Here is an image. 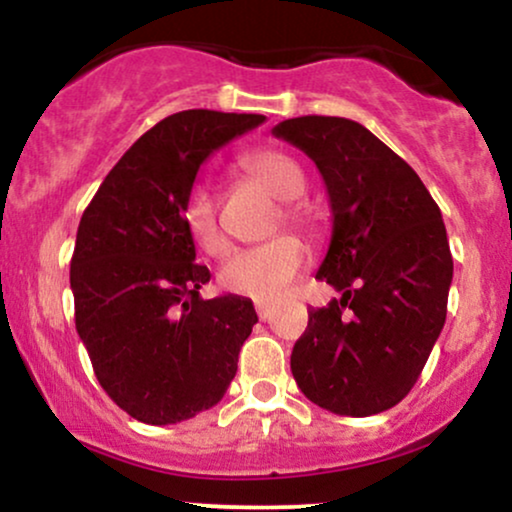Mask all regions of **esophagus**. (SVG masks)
Here are the masks:
<instances>
[{
	"instance_id": "34e87169",
	"label": "esophagus",
	"mask_w": 512,
	"mask_h": 512,
	"mask_svg": "<svg viewBox=\"0 0 512 512\" xmlns=\"http://www.w3.org/2000/svg\"><path fill=\"white\" fill-rule=\"evenodd\" d=\"M255 310H257V315H260V320L264 322L269 317V313H272V305L264 303V301H257L255 303Z\"/></svg>"
}]
</instances>
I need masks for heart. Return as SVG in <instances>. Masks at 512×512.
I'll use <instances>...</instances> for the list:
<instances>
[{
  "mask_svg": "<svg viewBox=\"0 0 512 512\" xmlns=\"http://www.w3.org/2000/svg\"><path fill=\"white\" fill-rule=\"evenodd\" d=\"M240 168L250 175L252 180L260 182L269 195L281 199L279 221L289 223L301 231H315L317 209L301 199L305 190V173L296 158L276 149L252 151V154L240 158ZM185 226L190 236L202 250L221 252L226 248L219 226V202L211 187L199 182L190 190L185 202ZM308 262L305 245L291 233H279L272 240L252 248L236 250L219 269V281L226 291L238 293V296L255 298V301H276L284 296L291 281L303 272Z\"/></svg>",
  "mask_w": 512,
  "mask_h": 512,
  "instance_id": "heart-1",
  "label": "heart"
}]
</instances>
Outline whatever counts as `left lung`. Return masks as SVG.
I'll list each match as a JSON object with an SVG mask.
<instances>
[{
  "instance_id": "obj_1",
  "label": "left lung",
  "mask_w": 512,
  "mask_h": 512,
  "mask_svg": "<svg viewBox=\"0 0 512 512\" xmlns=\"http://www.w3.org/2000/svg\"><path fill=\"white\" fill-rule=\"evenodd\" d=\"M272 134L313 158L325 180L332 240L315 279L342 291L308 313L291 373L332 414H380L409 395L445 325L443 216L414 168L354 120L293 117Z\"/></svg>"
}]
</instances>
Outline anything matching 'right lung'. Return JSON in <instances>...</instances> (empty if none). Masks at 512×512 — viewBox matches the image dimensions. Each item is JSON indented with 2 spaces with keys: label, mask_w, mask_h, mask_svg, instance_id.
Instances as JSON below:
<instances>
[{
  "label": "right lung",
  "mask_w": 512,
  "mask_h": 512,
  "mask_svg": "<svg viewBox=\"0 0 512 512\" xmlns=\"http://www.w3.org/2000/svg\"><path fill=\"white\" fill-rule=\"evenodd\" d=\"M264 115L182 110L142 134L81 216L69 269L76 332L98 383L132 419L168 426L221 402L257 313L250 298L204 301L185 202L211 151Z\"/></svg>",
  "instance_id": "right-lung-1"
}]
</instances>
